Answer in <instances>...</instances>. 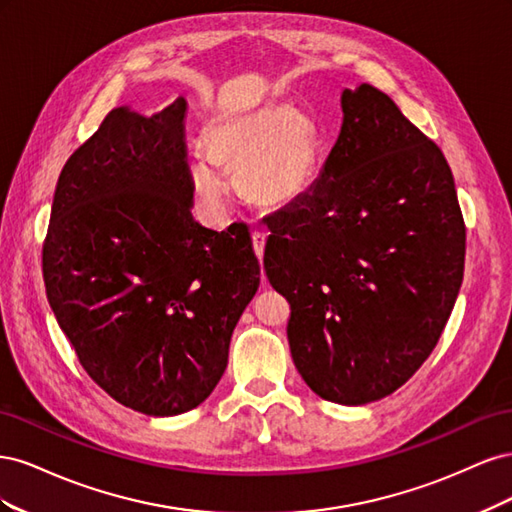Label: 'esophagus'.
Here are the masks:
<instances>
[{
	"mask_svg": "<svg viewBox=\"0 0 512 512\" xmlns=\"http://www.w3.org/2000/svg\"><path fill=\"white\" fill-rule=\"evenodd\" d=\"M265 241H267L265 232H258V230H254V232H252L254 252H256V256H258V260H260V265H262V256H265ZM262 280H265V275H262Z\"/></svg>",
	"mask_w": 512,
	"mask_h": 512,
	"instance_id": "obj_1",
	"label": "esophagus"
}]
</instances>
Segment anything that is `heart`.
<instances>
[{
  "mask_svg": "<svg viewBox=\"0 0 512 512\" xmlns=\"http://www.w3.org/2000/svg\"><path fill=\"white\" fill-rule=\"evenodd\" d=\"M209 153L190 162L194 196L211 220L230 211V181L254 205L288 207L309 190L318 168L320 134L316 121L286 100H269L230 113L211 126ZM223 167L220 169L219 166Z\"/></svg>",
  "mask_w": 512,
  "mask_h": 512,
  "instance_id": "heart-1",
  "label": "heart"
}]
</instances>
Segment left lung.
Returning a JSON list of instances; mask_svg holds the SVG:
<instances>
[{"instance_id": "obj_1", "label": "left lung", "mask_w": 512, "mask_h": 512, "mask_svg": "<svg viewBox=\"0 0 512 512\" xmlns=\"http://www.w3.org/2000/svg\"><path fill=\"white\" fill-rule=\"evenodd\" d=\"M342 111L320 177L267 222L265 271L290 303L305 384L363 406L436 348L463 280L466 226L440 147L384 91L344 89Z\"/></svg>"}]
</instances>
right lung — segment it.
Segmentation results:
<instances>
[{"label": "right lung", "instance_id": "obj_1", "mask_svg": "<svg viewBox=\"0 0 512 512\" xmlns=\"http://www.w3.org/2000/svg\"><path fill=\"white\" fill-rule=\"evenodd\" d=\"M188 102L113 108L61 170L42 250L59 329L100 389L147 416L213 393L260 284L245 224L194 222Z\"/></svg>", "mask_w": 512, "mask_h": 512}]
</instances>
